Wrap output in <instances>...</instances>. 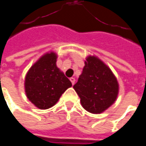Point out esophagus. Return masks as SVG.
<instances>
[{
    "label": "esophagus",
    "mask_w": 146,
    "mask_h": 146,
    "mask_svg": "<svg viewBox=\"0 0 146 146\" xmlns=\"http://www.w3.org/2000/svg\"><path fill=\"white\" fill-rule=\"evenodd\" d=\"M70 81L72 82V84H73V85L75 84V78H70Z\"/></svg>",
    "instance_id": "34e87169"
}]
</instances>
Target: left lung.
Here are the masks:
<instances>
[{
    "mask_svg": "<svg viewBox=\"0 0 146 146\" xmlns=\"http://www.w3.org/2000/svg\"><path fill=\"white\" fill-rule=\"evenodd\" d=\"M73 89L83 107L91 113H102L111 106L118 94V83L111 69L96 56H88Z\"/></svg>",
    "mask_w": 146,
    "mask_h": 146,
    "instance_id": "left-lung-1",
    "label": "left lung"
}]
</instances>
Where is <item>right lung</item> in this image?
<instances>
[{
    "label": "right lung",
    "instance_id": "obj_1",
    "mask_svg": "<svg viewBox=\"0 0 146 146\" xmlns=\"http://www.w3.org/2000/svg\"><path fill=\"white\" fill-rule=\"evenodd\" d=\"M54 52L41 56L29 70L25 78V92L28 99L40 109H48L58 102L70 80L56 67Z\"/></svg>",
    "mask_w": 146,
    "mask_h": 146
}]
</instances>
